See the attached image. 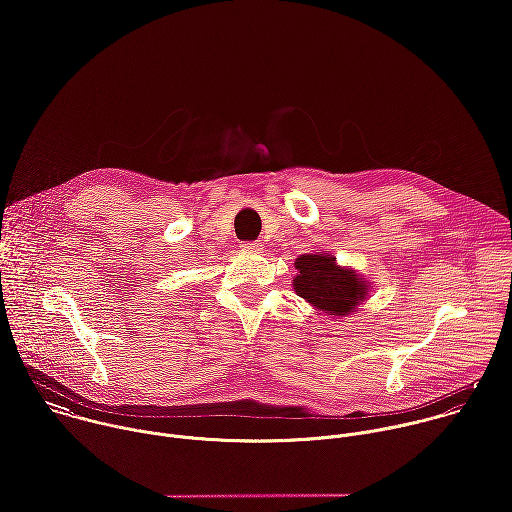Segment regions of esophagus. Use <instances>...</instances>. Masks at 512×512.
Listing matches in <instances>:
<instances>
[{"mask_svg": "<svg viewBox=\"0 0 512 512\" xmlns=\"http://www.w3.org/2000/svg\"><path fill=\"white\" fill-rule=\"evenodd\" d=\"M245 251H261V243L259 241H247L241 245Z\"/></svg>", "mask_w": 512, "mask_h": 512, "instance_id": "34e87169", "label": "esophagus"}]
</instances>
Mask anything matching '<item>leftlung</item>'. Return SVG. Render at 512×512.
<instances>
[{
	"instance_id": "obj_1",
	"label": "left lung",
	"mask_w": 512,
	"mask_h": 512,
	"mask_svg": "<svg viewBox=\"0 0 512 512\" xmlns=\"http://www.w3.org/2000/svg\"><path fill=\"white\" fill-rule=\"evenodd\" d=\"M294 265L296 294L328 316H348L367 300L369 283L354 269L336 265L328 253L300 255Z\"/></svg>"
}]
</instances>
